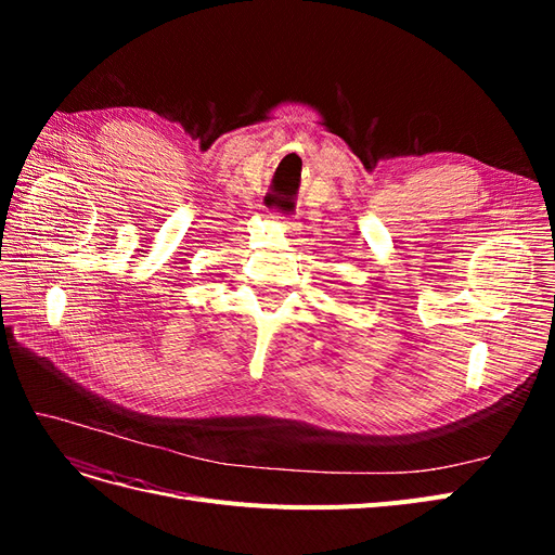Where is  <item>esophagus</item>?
<instances>
[{"instance_id":"1","label":"esophagus","mask_w":555,"mask_h":555,"mask_svg":"<svg viewBox=\"0 0 555 555\" xmlns=\"http://www.w3.org/2000/svg\"><path fill=\"white\" fill-rule=\"evenodd\" d=\"M282 222H284V227H287L289 231L296 229V220H294V217H282Z\"/></svg>"}]
</instances>
